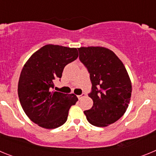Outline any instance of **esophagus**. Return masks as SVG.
Here are the masks:
<instances>
[{"label": "esophagus", "mask_w": 156, "mask_h": 156, "mask_svg": "<svg viewBox=\"0 0 156 156\" xmlns=\"http://www.w3.org/2000/svg\"><path fill=\"white\" fill-rule=\"evenodd\" d=\"M84 96H85V94L83 93V94H81L80 95H78V96H77V98H78V99H79V100H80V99H82L84 97Z\"/></svg>", "instance_id": "obj_1"}]
</instances>
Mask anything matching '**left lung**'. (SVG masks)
<instances>
[{"label":"left lung","instance_id":"left-lung-1","mask_svg":"<svg viewBox=\"0 0 156 156\" xmlns=\"http://www.w3.org/2000/svg\"><path fill=\"white\" fill-rule=\"evenodd\" d=\"M79 58L90 73L93 106L84 111L94 126L104 127L123 115L130 101L132 86L124 65L115 54L103 47L78 48Z\"/></svg>","mask_w":156,"mask_h":156}]
</instances>
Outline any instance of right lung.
Listing matches in <instances>:
<instances>
[{"instance_id":"right-lung-1","label":"right lung","mask_w":156,"mask_h":156,"mask_svg":"<svg viewBox=\"0 0 156 156\" xmlns=\"http://www.w3.org/2000/svg\"><path fill=\"white\" fill-rule=\"evenodd\" d=\"M78 58L76 48L48 44L33 54L23 66L18 94L25 113L45 129H55L66 122L69 110L78 98L51 91L54 81L61 78L65 66Z\"/></svg>"}]
</instances>
